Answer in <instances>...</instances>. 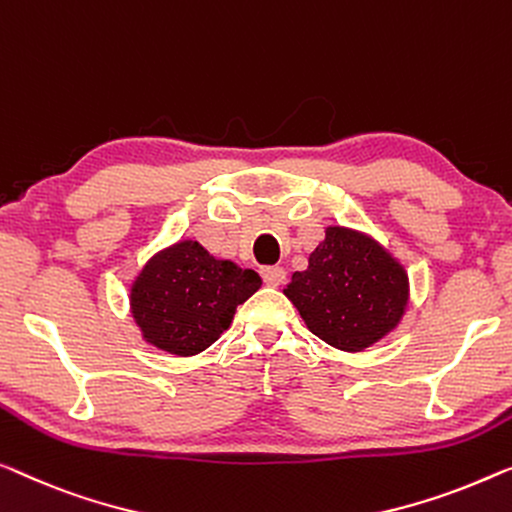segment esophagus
<instances>
[{
  "mask_svg": "<svg viewBox=\"0 0 512 512\" xmlns=\"http://www.w3.org/2000/svg\"><path fill=\"white\" fill-rule=\"evenodd\" d=\"M262 278L269 287H280L282 282H285L287 273H285V269H282V266H264Z\"/></svg>",
  "mask_w": 512,
  "mask_h": 512,
  "instance_id": "esophagus-1",
  "label": "esophagus"
}]
</instances>
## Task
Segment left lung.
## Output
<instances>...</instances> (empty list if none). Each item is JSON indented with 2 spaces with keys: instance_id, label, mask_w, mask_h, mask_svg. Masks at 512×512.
<instances>
[{
  "instance_id": "1",
  "label": "left lung",
  "mask_w": 512,
  "mask_h": 512,
  "mask_svg": "<svg viewBox=\"0 0 512 512\" xmlns=\"http://www.w3.org/2000/svg\"><path fill=\"white\" fill-rule=\"evenodd\" d=\"M308 329L342 352H363L391 333L407 310L404 266L372 236L326 227V236L282 289Z\"/></svg>"
}]
</instances>
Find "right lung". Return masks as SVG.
I'll return each instance as SVG.
<instances>
[{
	"label": "right lung",
	"mask_w": 512,
	"mask_h": 512,
	"mask_svg": "<svg viewBox=\"0 0 512 512\" xmlns=\"http://www.w3.org/2000/svg\"><path fill=\"white\" fill-rule=\"evenodd\" d=\"M259 285L253 269L213 257L186 239L142 266L131 285V315L149 345L174 356H195L230 329L236 305Z\"/></svg>",
	"instance_id": "right-lung-1"
}]
</instances>
